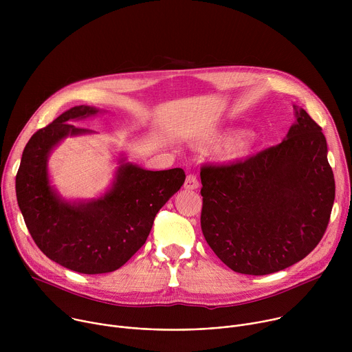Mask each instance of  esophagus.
<instances>
[{
  "label": "esophagus",
  "instance_id": "34e87169",
  "mask_svg": "<svg viewBox=\"0 0 352 352\" xmlns=\"http://www.w3.org/2000/svg\"><path fill=\"white\" fill-rule=\"evenodd\" d=\"M184 188L186 190H193V189H197L199 188V181L196 179L195 175H188L185 182H184Z\"/></svg>",
  "mask_w": 352,
  "mask_h": 352
}]
</instances>
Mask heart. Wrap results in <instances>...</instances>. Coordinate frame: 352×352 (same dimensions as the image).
<instances>
[{
  "label": "heart",
  "instance_id": "1",
  "mask_svg": "<svg viewBox=\"0 0 352 352\" xmlns=\"http://www.w3.org/2000/svg\"><path fill=\"white\" fill-rule=\"evenodd\" d=\"M220 140L217 135H204L196 140L200 147H208ZM259 138L252 131H235L226 136L213 150V159L221 164H235L248 160L254 155Z\"/></svg>",
  "mask_w": 352,
  "mask_h": 352
}]
</instances>
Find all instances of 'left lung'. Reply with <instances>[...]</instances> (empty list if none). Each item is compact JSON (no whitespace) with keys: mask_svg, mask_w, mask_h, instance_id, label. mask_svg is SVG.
<instances>
[{"mask_svg":"<svg viewBox=\"0 0 352 352\" xmlns=\"http://www.w3.org/2000/svg\"><path fill=\"white\" fill-rule=\"evenodd\" d=\"M283 142L245 162L204 167L200 226L219 259L263 276L302 261L322 239L336 185L322 128L298 106Z\"/></svg>","mask_w":352,"mask_h":352,"instance_id":"obj_1","label":"left lung"}]
</instances>
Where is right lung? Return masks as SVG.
I'll return each instance as SVG.
<instances>
[{
	"label": "right lung",
	"instance_id": "add662e5",
	"mask_svg": "<svg viewBox=\"0 0 352 352\" xmlns=\"http://www.w3.org/2000/svg\"><path fill=\"white\" fill-rule=\"evenodd\" d=\"M103 110L75 106L28 142L16 174V199L26 227L41 252L83 274L124 266L146 242L159 210L185 181L182 168L150 171L118 153L110 186L91 199H67L52 184L48 159L67 138L94 135L74 122Z\"/></svg>",
	"mask_w": 352,
	"mask_h": 352
}]
</instances>
